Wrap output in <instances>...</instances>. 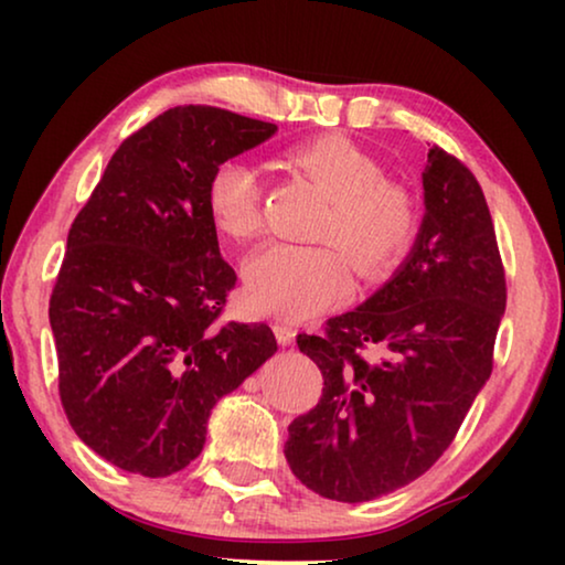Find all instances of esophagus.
Wrapping results in <instances>:
<instances>
[{
  "mask_svg": "<svg viewBox=\"0 0 565 565\" xmlns=\"http://www.w3.org/2000/svg\"><path fill=\"white\" fill-rule=\"evenodd\" d=\"M292 327V321L288 319V316H280V319H277V331H288Z\"/></svg>",
  "mask_w": 565,
  "mask_h": 565,
  "instance_id": "34e87169",
  "label": "esophagus"
}]
</instances>
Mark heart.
Segmentation results:
<instances>
[{"mask_svg": "<svg viewBox=\"0 0 565 565\" xmlns=\"http://www.w3.org/2000/svg\"><path fill=\"white\" fill-rule=\"evenodd\" d=\"M339 231H342V234H347V236H352V238H360V242H377V238H381V231H377L373 223L347 221V223H342V226H339ZM262 288H265V277L254 280L249 292H252V296H259Z\"/></svg>", "mask_w": 565, "mask_h": 565, "instance_id": "b5f03b06", "label": "heart"}]
</instances>
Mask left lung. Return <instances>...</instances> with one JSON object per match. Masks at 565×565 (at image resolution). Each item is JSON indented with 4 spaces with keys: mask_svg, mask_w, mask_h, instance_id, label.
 Returning <instances> with one entry per match:
<instances>
[{
    "mask_svg": "<svg viewBox=\"0 0 565 565\" xmlns=\"http://www.w3.org/2000/svg\"><path fill=\"white\" fill-rule=\"evenodd\" d=\"M275 130L172 107L120 143L68 228L49 306L58 396L82 443L128 473L188 468L211 408L277 350L267 323H218L236 273L211 205L218 167Z\"/></svg>",
    "mask_w": 565,
    "mask_h": 565,
    "instance_id": "1",
    "label": "left lung"
}]
</instances>
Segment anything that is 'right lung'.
<instances>
[{
	"instance_id": "add662e5",
	"label": "right lung",
	"mask_w": 565,
	"mask_h": 565,
	"mask_svg": "<svg viewBox=\"0 0 565 565\" xmlns=\"http://www.w3.org/2000/svg\"><path fill=\"white\" fill-rule=\"evenodd\" d=\"M422 188L419 234L391 280L300 347L323 391L285 458L319 497L370 501L427 473L491 375L507 280L481 184L431 146Z\"/></svg>"
}]
</instances>
